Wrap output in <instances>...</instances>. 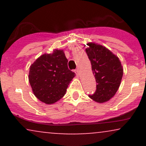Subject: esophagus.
<instances>
[{"label": "esophagus", "mask_w": 146, "mask_h": 146, "mask_svg": "<svg viewBox=\"0 0 146 146\" xmlns=\"http://www.w3.org/2000/svg\"><path fill=\"white\" fill-rule=\"evenodd\" d=\"M75 74L77 75V76H78V75H79V70L78 69L75 70Z\"/></svg>", "instance_id": "obj_1"}]
</instances>
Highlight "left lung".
<instances>
[{"instance_id": "obj_1", "label": "left lung", "mask_w": 146, "mask_h": 146, "mask_svg": "<svg viewBox=\"0 0 146 146\" xmlns=\"http://www.w3.org/2000/svg\"><path fill=\"white\" fill-rule=\"evenodd\" d=\"M87 45L86 52L97 82L96 91L88 97L98 103H105L113 98L119 88L123 68L118 57L104 46L95 42Z\"/></svg>"}]
</instances>
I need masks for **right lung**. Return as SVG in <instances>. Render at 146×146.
Masks as SVG:
<instances>
[{"instance_id":"obj_1","label":"right lung","mask_w":146,"mask_h":146,"mask_svg":"<svg viewBox=\"0 0 146 146\" xmlns=\"http://www.w3.org/2000/svg\"><path fill=\"white\" fill-rule=\"evenodd\" d=\"M68 60L62 49L44 53L30 66L29 82L35 96L46 104H53L64 96L75 76L68 68Z\"/></svg>"}]
</instances>
